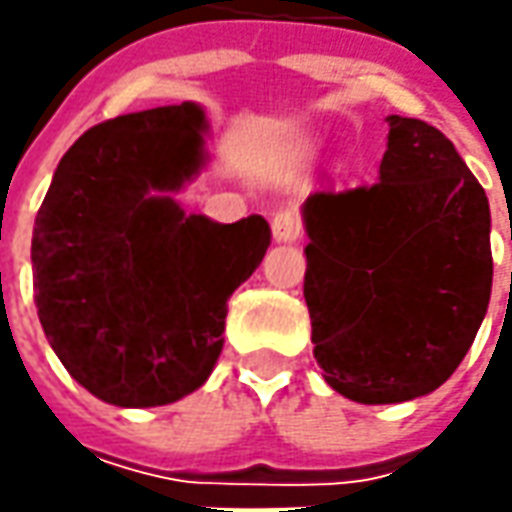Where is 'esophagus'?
Returning <instances> with one entry per match:
<instances>
[{
  "label": "esophagus",
  "mask_w": 512,
  "mask_h": 512,
  "mask_svg": "<svg viewBox=\"0 0 512 512\" xmlns=\"http://www.w3.org/2000/svg\"><path fill=\"white\" fill-rule=\"evenodd\" d=\"M270 227L279 242H296L302 236V219L296 210H276L270 219Z\"/></svg>",
  "instance_id": "34e87169"
}]
</instances>
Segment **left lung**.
<instances>
[{
  "instance_id": "left-lung-1",
  "label": "left lung",
  "mask_w": 512,
  "mask_h": 512,
  "mask_svg": "<svg viewBox=\"0 0 512 512\" xmlns=\"http://www.w3.org/2000/svg\"><path fill=\"white\" fill-rule=\"evenodd\" d=\"M379 179L316 190L305 302L325 382L362 404L433 393L482 327L490 205L453 142L422 119L387 116Z\"/></svg>"
}]
</instances>
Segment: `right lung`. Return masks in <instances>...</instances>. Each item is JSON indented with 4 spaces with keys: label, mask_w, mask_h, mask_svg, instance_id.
Segmentation results:
<instances>
[{
    "label": "right lung",
    "mask_w": 512,
    "mask_h": 512,
    "mask_svg": "<svg viewBox=\"0 0 512 512\" xmlns=\"http://www.w3.org/2000/svg\"><path fill=\"white\" fill-rule=\"evenodd\" d=\"M193 102L108 119L62 156L33 227L39 322L70 376L116 407L170 404L222 353L227 299L265 259L262 216H187L205 165Z\"/></svg>",
    "instance_id": "1"
}]
</instances>
